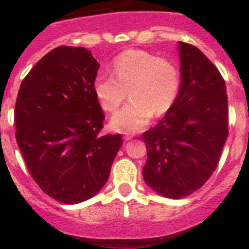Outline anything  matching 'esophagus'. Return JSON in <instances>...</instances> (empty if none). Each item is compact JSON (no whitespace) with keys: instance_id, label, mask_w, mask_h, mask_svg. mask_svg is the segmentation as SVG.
<instances>
[{"instance_id":"34e87169","label":"esophagus","mask_w":249,"mask_h":249,"mask_svg":"<svg viewBox=\"0 0 249 249\" xmlns=\"http://www.w3.org/2000/svg\"><path fill=\"white\" fill-rule=\"evenodd\" d=\"M123 140H124V141H131L132 140V136L131 135H124V136H123Z\"/></svg>"}]
</instances>
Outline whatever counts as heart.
Here are the masks:
<instances>
[{
    "label": "heart",
    "instance_id": "heart-1",
    "mask_svg": "<svg viewBox=\"0 0 249 249\" xmlns=\"http://www.w3.org/2000/svg\"><path fill=\"white\" fill-rule=\"evenodd\" d=\"M113 76L98 73L92 89L103 111L116 112L126 100L131 102L111 118V128L133 133L147 126L152 117L172 109L181 89V73L172 59L142 50H128L112 62Z\"/></svg>",
    "mask_w": 249,
    "mask_h": 249
}]
</instances>
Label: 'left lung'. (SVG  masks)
Returning <instances> with one entry per match:
<instances>
[{
  "mask_svg": "<svg viewBox=\"0 0 249 249\" xmlns=\"http://www.w3.org/2000/svg\"><path fill=\"white\" fill-rule=\"evenodd\" d=\"M181 89L177 102L142 135V175L152 191L179 199L201 188L218 164L228 137V101L221 73L202 51L178 42Z\"/></svg>",
  "mask_w": 249,
  "mask_h": 249,
  "instance_id": "obj_1",
  "label": "left lung"
}]
</instances>
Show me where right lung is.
Instances as JSON below:
<instances>
[{"label":"right lung","instance_id":"1","mask_svg":"<svg viewBox=\"0 0 249 249\" xmlns=\"http://www.w3.org/2000/svg\"><path fill=\"white\" fill-rule=\"evenodd\" d=\"M100 63L85 47L59 46L22 81L15 107L16 141L30 175L56 201L77 204L105 186L121 135L100 133L92 83Z\"/></svg>","mask_w":249,"mask_h":249}]
</instances>
